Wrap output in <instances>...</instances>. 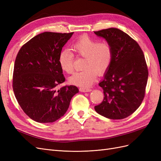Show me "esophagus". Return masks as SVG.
Instances as JSON below:
<instances>
[{"label":"esophagus","mask_w":161,"mask_h":161,"mask_svg":"<svg viewBox=\"0 0 161 161\" xmlns=\"http://www.w3.org/2000/svg\"><path fill=\"white\" fill-rule=\"evenodd\" d=\"M80 91L81 92H90L92 91L91 88H89V87H80Z\"/></svg>","instance_id":"obj_1"}]
</instances>
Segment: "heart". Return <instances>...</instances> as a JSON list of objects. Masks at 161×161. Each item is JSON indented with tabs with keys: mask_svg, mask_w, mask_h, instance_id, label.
<instances>
[{
	"mask_svg": "<svg viewBox=\"0 0 161 161\" xmlns=\"http://www.w3.org/2000/svg\"><path fill=\"white\" fill-rule=\"evenodd\" d=\"M72 51L77 56L85 58L83 70L70 77L72 84L81 86H91L97 79V73L102 75L109 68L113 59V50L108 42H99L87 35L79 37L72 43ZM75 56L68 50L61 51L58 62L63 71L71 74L74 71Z\"/></svg>",
	"mask_w": 161,
	"mask_h": 161,
	"instance_id": "heart-1",
	"label": "heart"
}]
</instances>
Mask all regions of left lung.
<instances>
[{"label": "left lung", "instance_id": "8db88e82", "mask_svg": "<svg viewBox=\"0 0 161 161\" xmlns=\"http://www.w3.org/2000/svg\"><path fill=\"white\" fill-rule=\"evenodd\" d=\"M113 50V59L99 85L104 98L95 106L99 114L111 119L127 118L144 98L148 70L143 52L134 39L117 28L94 31Z\"/></svg>", "mask_w": 161, "mask_h": 161}]
</instances>
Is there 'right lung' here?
Masks as SVG:
<instances>
[{
    "label": "right lung",
    "mask_w": 161,
    "mask_h": 161,
    "mask_svg": "<svg viewBox=\"0 0 161 161\" xmlns=\"http://www.w3.org/2000/svg\"><path fill=\"white\" fill-rule=\"evenodd\" d=\"M73 33L43 32L25 43L17 53L13 75L14 96L25 114L37 122L60 119L79 92L74 85L57 89L65 81L58 58Z\"/></svg>",
    "instance_id": "right-lung-1"
}]
</instances>
